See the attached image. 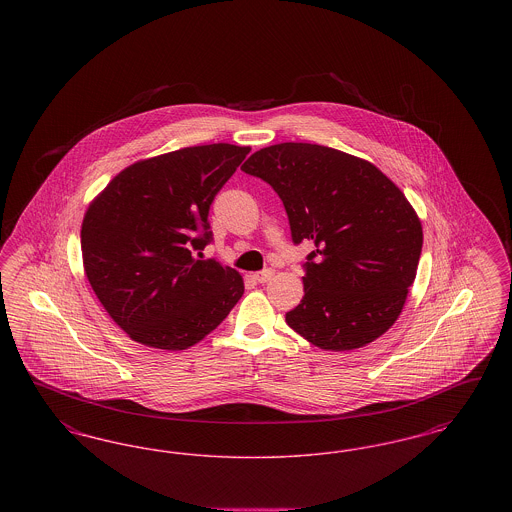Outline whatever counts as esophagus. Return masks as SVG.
Wrapping results in <instances>:
<instances>
[{
  "instance_id": "1",
  "label": "esophagus",
  "mask_w": 512,
  "mask_h": 512,
  "mask_svg": "<svg viewBox=\"0 0 512 512\" xmlns=\"http://www.w3.org/2000/svg\"><path fill=\"white\" fill-rule=\"evenodd\" d=\"M272 274H274L272 268H265V270L253 274V278H255V282H259V284H267L268 280L272 278Z\"/></svg>"
}]
</instances>
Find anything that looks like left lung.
<instances>
[{"label": "left lung", "mask_w": 512, "mask_h": 512, "mask_svg": "<svg viewBox=\"0 0 512 512\" xmlns=\"http://www.w3.org/2000/svg\"><path fill=\"white\" fill-rule=\"evenodd\" d=\"M242 171L282 199L293 244L317 247L288 326L326 351H351L388 332L422 251V226L403 192L365 159L317 144L263 147Z\"/></svg>", "instance_id": "1"}]
</instances>
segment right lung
Here are the masks:
<instances>
[{
  "label": "right lung",
  "instance_id": "right-lung-1",
  "mask_svg": "<svg viewBox=\"0 0 512 512\" xmlns=\"http://www.w3.org/2000/svg\"><path fill=\"white\" fill-rule=\"evenodd\" d=\"M249 147H184L119 172L90 203L84 272L122 330L155 349H188L244 295L238 270L195 259L213 240L209 207Z\"/></svg>",
  "mask_w": 512,
  "mask_h": 512
}]
</instances>
